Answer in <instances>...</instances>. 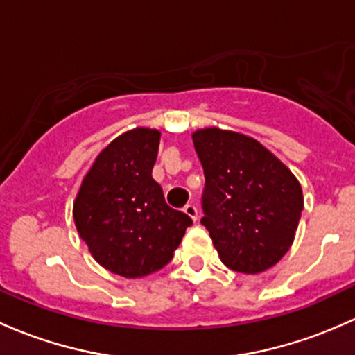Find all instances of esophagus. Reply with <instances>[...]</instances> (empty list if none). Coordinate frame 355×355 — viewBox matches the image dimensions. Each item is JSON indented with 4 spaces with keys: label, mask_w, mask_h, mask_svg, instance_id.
<instances>
[{
    "label": "esophagus",
    "mask_w": 355,
    "mask_h": 355,
    "mask_svg": "<svg viewBox=\"0 0 355 355\" xmlns=\"http://www.w3.org/2000/svg\"><path fill=\"white\" fill-rule=\"evenodd\" d=\"M184 212L189 216L190 219H192V221H197V216H199V211H197V207L193 206V204H187V206L184 207Z\"/></svg>",
    "instance_id": "34e87169"
}]
</instances>
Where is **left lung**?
<instances>
[{"instance_id": "8db88e82", "label": "left lung", "mask_w": 355, "mask_h": 355, "mask_svg": "<svg viewBox=\"0 0 355 355\" xmlns=\"http://www.w3.org/2000/svg\"><path fill=\"white\" fill-rule=\"evenodd\" d=\"M206 177L204 218L227 268L259 274L291 248L303 211V190L281 159L259 141L209 128L192 134Z\"/></svg>"}]
</instances>
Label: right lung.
<instances>
[{"label": "right lung", "mask_w": 355, "mask_h": 355, "mask_svg": "<svg viewBox=\"0 0 355 355\" xmlns=\"http://www.w3.org/2000/svg\"><path fill=\"white\" fill-rule=\"evenodd\" d=\"M159 130L121 134L96 156L73 207L74 225L93 259L128 279L144 277L173 259L192 219L171 209L151 171Z\"/></svg>", "instance_id": "obj_1"}]
</instances>
